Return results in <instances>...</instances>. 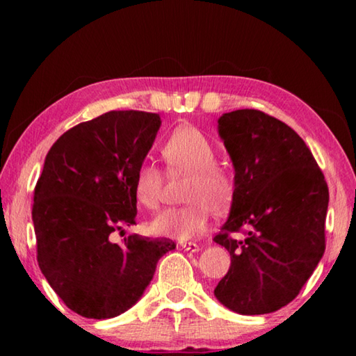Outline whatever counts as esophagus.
Listing matches in <instances>:
<instances>
[{"label": "esophagus", "instance_id": "1", "mask_svg": "<svg viewBox=\"0 0 356 356\" xmlns=\"http://www.w3.org/2000/svg\"><path fill=\"white\" fill-rule=\"evenodd\" d=\"M180 246H182L185 251H191V252L200 251V245L195 243V242H182V243H180Z\"/></svg>", "mask_w": 356, "mask_h": 356}]
</instances>
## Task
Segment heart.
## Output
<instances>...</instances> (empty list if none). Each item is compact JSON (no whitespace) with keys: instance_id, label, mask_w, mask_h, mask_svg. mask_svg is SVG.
<instances>
[{"instance_id":"heart-1","label":"heart","mask_w":356,"mask_h":356,"mask_svg":"<svg viewBox=\"0 0 356 356\" xmlns=\"http://www.w3.org/2000/svg\"><path fill=\"white\" fill-rule=\"evenodd\" d=\"M161 156L171 177L188 176L184 207L160 212L150 221L155 236L188 240L207 227L210 212H225L236 196V177L229 168L216 163L213 141L193 125L177 127L168 136ZM165 188V174L152 163H144L135 174L134 193L143 207L155 210Z\"/></svg>"}]
</instances>
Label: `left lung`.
Returning a JSON list of instances; mask_svg holds the SVG:
<instances>
[{"label": "left lung", "instance_id": "obj_1", "mask_svg": "<svg viewBox=\"0 0 356 356\" xmlns=\"http://www.w3.org/2000/svg\"><path fill=\"white\" fill-rule=\"evenodd\" d=\"M218 131L236 196L213 237L231 254L215 297L238 314H268L297 297L323 256L328 185L306 143L267 113H225Z\"/></svg>", "mask_w": 356, "mask_h": 356}]
</instances>
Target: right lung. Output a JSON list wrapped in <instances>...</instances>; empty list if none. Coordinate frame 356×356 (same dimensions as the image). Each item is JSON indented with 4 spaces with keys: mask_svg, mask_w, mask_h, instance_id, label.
Returning a JSON list of instances; mask_svg holds the SVG:
<instances>
[{
    "mask_svg": "<svg viewBox=\"0 0 356 356\" xmlns=\"http://www.w3.org/2000/svg\"><path fill=\"white\" fill-rule=\"evenodd\" d=\"M146 111H108L58 138L34 188L40 272L65 306L88 318L131 308L154 278L170 238L111 234L136 225L134 180L160 129Z\"/></svg>",
    "mask_w": 356,
    "mask_h": 356,
    "instance_id": "add662e5",
    "label": "right lung"
}]
</instances>
